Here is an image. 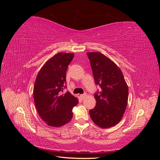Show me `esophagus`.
<instances>
[{"label": "esophagus", "mask_w": 160, "mask_h": 160, "mask_svg": "<svg viewBox=\"0 0 160 160\" xmlns=\"http://www.w3.org/2000/svg\"><path fill=\"white\" fill-rule=\"evenodd\" d=\"M86 95H87V94L86 93H83V94H81V95H80V98L82 99H83L85 97H86Z\"/></svg>", "instance_id": "1"}]
</instances>
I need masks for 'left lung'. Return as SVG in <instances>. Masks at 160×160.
Returning <instances> with one entry per match:
<instances>
[{
	"instance_id": "left-lung-1",
	"label": "left lung",
	"mask_w": 160,
	"mask_h": 160,
	"mask_svg": "<svg viewBox=\"0 0 160 160\" xmlns=\"http://www.w3.org/2000/svg\"><path fill=\"white\" fill-rule=\"evenodd\" d=\"M95 83L101 89L94 94L95 107L89 111L93 122L99 127L108 128L118 124L126 109L128 87L122 71L102 53H87Z\"/></svg>"
}]
</instances>
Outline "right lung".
Listing matches in <instances>:
<instances>
[{"instance_id":"add662e5","label":"right lung","mask_w":160,"mask_h":160,"mask_svg":"<svg viewBox=\"0 0 160 160\" xmlns=\"http://www.w3.org/2000/svg\"><path fill=\"white\" fill-rule=\"evenodd\" d=\"M73 53L59 52L47 61L38 72L33 89L35 107L47 125L60 127L69 123L72 109L79 101L69 92L63 94L66 72Z\"/></svg>"}]
</instances>
